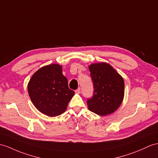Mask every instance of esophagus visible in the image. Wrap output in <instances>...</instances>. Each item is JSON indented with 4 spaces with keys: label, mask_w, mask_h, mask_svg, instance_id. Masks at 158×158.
Wrapping results in <instances>:
<instances>
[{
    "label": "esophagus",
    "mask_w": 158,
    "mask_h": 158,
    "mask_svg": "<svg viewBox=\"0 0 158 158\" xmlns=\"http://www.w3.org/2000/svg\"><path fill=\"white\" fill-rule=\"evenodd\" d=\"M75 92H76V94H79V93H80V88H78V89L76 90H75Z\"/></svg>",
    "instance_id": "34e87169"
}]
</instances>
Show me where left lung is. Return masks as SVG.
Listing matches in <instances>:
<instances>
[{
  "mask_svg": "<svg viewBox=\"0 0 158 158\" xmlns=\"http://www.w3.org/2000/svg\"><path fill=\"white\" fill-rule=\"evenodd\" d=\"M89 70L94 94L87 100L88 109L100 116L114 113L123 100V78L107 63L92 64L89 66Z\"/></svg>",
  "mask_w": 158,
  "mask_h": 158,
  "instance_id": "left-lung-1",
  "label": "left lung"
}]
</instances>
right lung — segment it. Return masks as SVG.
I'll list each match as a JSON object with an SVG mask.
<instances>
[{
    "label": "right lung",
    "mask_w": 158,
    "mask_h": 158,
    "mask_svg": "<svg viewBox=\"0 0 158 158\" xmlns=\"http://www.w3.org/2000/svg\"><path fill=\"white\" fill-rule=\"evenodd\" d=\"M27 88L34 106L49 117L64 113L74 94L62 74V67L56 64L39 69L30 79Z\"/></svg>",
    "instance_id": "add662e5"
}]
</instances>
